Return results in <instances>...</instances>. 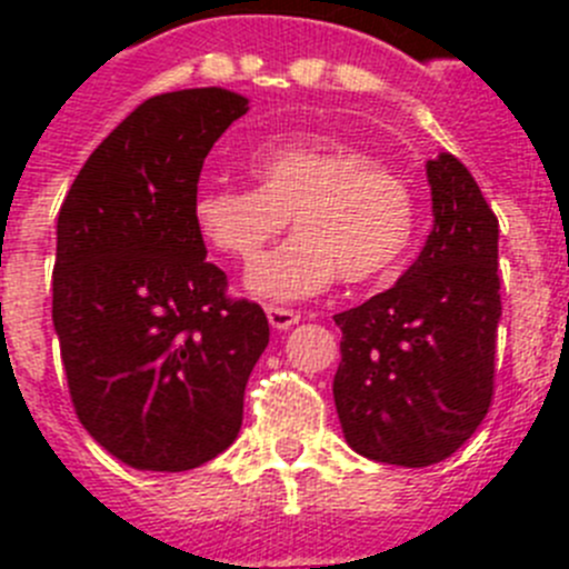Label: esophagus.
Returning a JSON list of instances; mask_svg holds the SVG:
<instances>
[{
  "instance_id": "obj_1",
  "label": "esophagus",
  "mask_w": 569,
  "mask_h": 569,
  "mask_svg": "<svg viewBox=\"0 0 569 569\" xmlns=\"http://www.w3.org/2000/svg\"><path fill=\"white\" fill-rule=\"evenodd\" d=\"M268 319L276 330H288L293 325H299L301 316L290 308H276V305H268Z\"/></svg>"
}]
</instances>
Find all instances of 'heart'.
Wrapping results in <instances>:
<instances>
[{
	"mask_svg": "<svg viewBox=\"0 0 569 569\" xmlns=\"http://www.w3.org/2000/svg\"><path fill=\"white\" fill-rule=\"evenodd\" d=\"M256 188L204 184L193 196V224L208 248L250 261L273 236L296 230L248 270V290L273 301L385 279L410 248L413 193L396 170L365 150L330 139L268 142L248 156Z\"/></svg>",
	"mask_w": 569,
	"mask_h": 569,
	"instance_id": "1",
	"label": "heart"
}]
</instances>
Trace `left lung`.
I'll use <instances>...</instances> for the list:
<instances>
[{"label":"left lung","mask_w":569,"mask_h":569,"mask_svg":"<svg viewBox=\"0 0 569 569\" xmlns=\"http://www.w3.org/2000/svg\"><path fill=\"white\" fill-rule=\"evenodd\" d=\"M433 230L393 288L336 313V413L365 459L453 456L492 401L501 319L499 219L453 153L427 162Z\"/></svg>","instance_id":"obj_1"}]
</instances>
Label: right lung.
Masks as SVG:
<instances>
[{
	"instance_id": "right-lung-1",
	"label": "right lung",
	"mask_w": 569,
	"mask_h": 569,
	"mask_svg": "<svg viewBox=\"0 0 569 569\" xmlns=\"http://www.w3.org/2000/svg\"><path fill=\"white\" fill-rule=\"evenodd\" d=\"M248 113L224 88L142 102L99 144L57 222L53 328L70 401L136 470L182 472L239 436L264 310L230 299L193 224L204 156Z\"/></svg>"
}]
</instances>
